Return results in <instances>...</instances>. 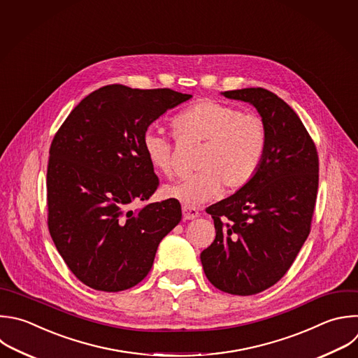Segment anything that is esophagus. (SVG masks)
<instances>
[{"label": "esophagus", "mask_w": 358, "mask_h": 358, "mask_svg": "<svg viewBox=\"0 0 358 358\" xmlns=\"http://www.w3.org/2000/svg\"><path fill=\"white\" fill-rule=\"evenodd\" d=\"M198 216H199V212H198L196 208L188 206V205H184V206H182V217H184L185 220H192V219H195V217H198Z\"/></svg>", "instance_id": "1"}]
</instances>
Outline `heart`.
I'll return each instance as SVG.
<instances>
[{"label": "heart", "mask_w": 358, "mask_h": 358, "mask_svg": "<svg viewBox=\"0 0 358 358\" xmlns=\"http://www.w3.org/2000/svg\"><path fill=\"white\" fill-rule=\"evenodd\" d=\"M177 136L203 142L198 153L196 173L164 187V195L184 205H199L213 198L220 185L239 189L257 173L267 148V129L263 119L243 113L241 108L202 99L173 117ZM149 164L164 176H171V142L157 129L148 128L141 139Z\"/></svg>", "instance_id": "b5f03b06"}]
</instances>
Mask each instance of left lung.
<instances>
[{
	"mask_svg": "<svg viewBox=\"0 0 358 358\" xmlns=\"http://www.w3.org/2000/svg\"><path fill=\"white\" fill-rule=\"evenodd\" d=\"M253 105L267 129L256 176L210 205L215 241L201 253L206 278L231 295H255L292 266L310 230L319 182L316 148L296 112L264 88L220 92Z\"/></svg>",
	"mask_w": 358,
	"mask_h": 358,
	"instance_id": "1",
	"label": "left lung"
}]
</instances>
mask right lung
Here are the masks:
<instances>
[{"label": "right lung", "mask_w": 358, "mask_h": 358, "mask_svg": "<svg viewBox=\"0 0 358 358\" xmlns=\"http://www.w3.org/2000/svg\"><path fill=\"white\" fill-rule=\"evenodd\" d=\"M192 95L170 88L105 85L87 95L56 134L48 164L49 231L87 287L117 292L150 271L163 237L181 220L177 199L129 209L159 185L143 132Z\"/></svg>", "instance_id": "1"}]
</instances>
